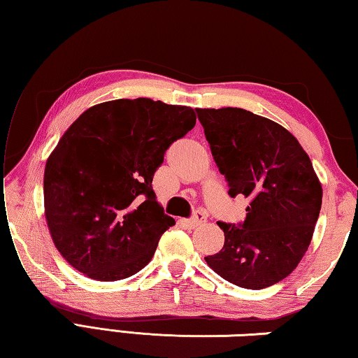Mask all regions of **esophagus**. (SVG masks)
<instances>
[{"label": "esophagus", "instance_id": "esophagus-1", "mask_svg": "<svg viewBox=\"0 0 358 358\" xmlns=\"http://www.w3.org/2000/svg\"><path fill=\"white\" fill-rule=\"evenodd\" d=\"M205 221H207V213H205V211H202V210H197V211H194V215L186 221V226H189V227L194 229L197 226H202Z\"/></svg>", "mask_w": 358, "mask_h": 358}]
</instances>
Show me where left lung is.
<instances>
[{
    "mask_svg": "<svg viewBox=\"0 0 358 358\" xmlns=\"http://www.w3.org/2000/svg\"><path fill=\"white\" fill-rule=\"evenodd\" d=\"M229 196L250 199L243 222H217L224 246L205 260L245 289L280 282L311 243L322 186L299 141L275 121L245 108H196Z\"/></svg>",
    "mask_w": 358,
    "mask_h": 358,
    "instance_id": "left-lung-1",
    "label": "left lung"
}]
</instances>
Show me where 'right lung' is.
Segmentation results:
<instances>
[{"mask_svg":"<svg viewBox=\"0 0 358 358\" xmlns=\"http://www.w3.org/2000/svg\"><path fill=\"white\" fill-rule=\"evenodd\" d=\"M194 124L191 107L137 98L88 108L64 132L45 164L44 203L53 243L76 270L118 281L150 262L175 224L151 181Z\"/></svg>","mask_w":358,"mask_h":358,"instance_id":"obj_1","label":"right lung"}]
</instances>
